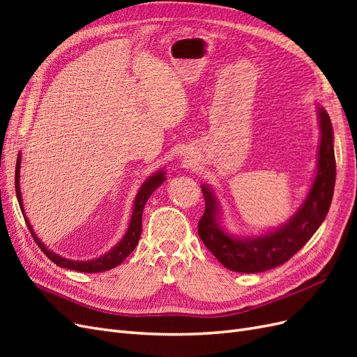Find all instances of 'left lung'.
Here are the masks:
<instances>
[{
    "label": "left lung",
    "instance_id": "8db88e82",
    "mask_svg": "<svg viewBox=\"0 0 357 357\" xmlns=\"http://www.w3.org/2000/svg\"><path fill=\"white\" fill-rule=\"evenodd\" d=\"M320 146L314 181L291 219L261 236H234L219 225V202L210 186L202 185L205 211L198 234L205 247L231 271L262 273L287 262L319 229L329 211L335 188L333 131L325 109L319 107Z\"/></svg>",
    "mask_w": 357,
    "mask_h": 357
}]
</instances>
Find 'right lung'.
<instances>
[{"mask_svg": "<svg viewBox=\"0 0 357 357\" xmlns=\"http://www.w3.org/2000/svg\"><path fill=\"white\" fill-rule=\"evenodd\" d=\"M19 178H20V153L16 160V172H15L16 197H17V201L20 205V210H22V214L25 218V223L28 226V229L32 235V238H34V241L41 248V252L45 253L52 262H55L58 266L74 269V271H80V273H102V271H107V269H112L117 265H121L125 261V257L134 252V248L138 244L139 235H142V215H143L144 205H146L147 199L150 198V195H152V193L162 185V183L165 181V171L155 172V174L150 176L143 183L142 188H139L137 197H135V201H134L131 222H129L128 231H126L123 238L119 241L117 245H114L109 253H105L96 259H92V261H71V259L62 257L56 253H53L50 248H47L38 240V236L34 234V231H32V226L29 225V220L26 219L25 211H24V202H22V193H20Z\"/></svg>", "mask_w": 357, "mask_h": 357, "instance_id": "right-lung-1", "label": "right lung"}]
</instances>
